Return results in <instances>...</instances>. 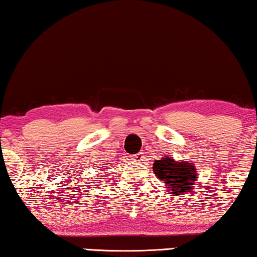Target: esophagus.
I'll list each match as a JSON object with an SVG mask.
<instances>
[{"label": "esophagus", "instance_id": "34e87169", "mask_svg": "<svg viewBox=\"0 0 257 257\" xmlns=\"http://www.w3.org/2000/svg\"><path fill=\"white\" fill-rule=\"evenodd\" d=\"M132 160H133L134 162H137V163H141V162H142V161L144 160V155H143L142 153H139V154H136V155H133Z\"/></svg>", "mask_w": 257, "mask_h": 257}]
</instances>
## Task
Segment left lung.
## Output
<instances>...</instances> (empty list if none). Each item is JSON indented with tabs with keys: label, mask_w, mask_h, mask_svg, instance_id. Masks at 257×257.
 Listing matches in <instances>:
<instances>
[{
	"label": "left lung",
	"mask_w": 257,
	"mask_h": 257,
	"mask_svg": "<svg viewBox=\"0 0 257 257\" xmlns=\"http://www.w3.org/2000/svg\"><path fill=\"white\" fill-rule=\"evenodd\" d=\"M153 170L157 178L163 180L168 191H171V194H187L198 179L197 168L193 163L176 161L166 155L154 162Z\"/></svg>",
	"instance_id": "1"
}]
</instances>
